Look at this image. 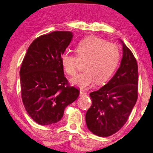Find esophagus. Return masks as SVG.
<instances>
[{
	"instance_id": "obj_1",
	"label": "esophagus",
	"mask_w": 153,
	"mask_h": 153,
	"mask_svg": "<svg viewBox=\"0 0 153 153\" xmlns=\"http://www.w3.org/2000/svg\"><path fill=\"white\" fill-rule=\"evenodd\" d=\"M79 95H80V97H85L86 96V93L84 91H80V92H79Z\"/></svg>"
}]
</instances>
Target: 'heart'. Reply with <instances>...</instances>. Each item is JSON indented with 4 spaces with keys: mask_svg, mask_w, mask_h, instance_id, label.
<instances>
[{
    "mask_svg": "<svg viewBox=\"0 0 153 153\" xmlns=\"http://www.w3.org/2000/svg\"><path fill=\"white\" fill-rule=\"evenodd\" d=\"M79 60H86L84 71L71 79L74 85L81 88L91 86L95 82L103 84L112 76L120 59V51L114 43L96 36H90L81 40L76 47ZM69 52H65L60 56L65 72L74 76L77 71L78 59Z\"/></svg>",
    "mask_w": 153,
    "mask_h": 153,
    "instance_id": "1",
    "label": "heart"
}]
</instances>
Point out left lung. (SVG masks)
<instances>
[{"label": "left lung", "mask_w": 153, "mask_h": 153, "mask_svg": "<svg viewBox=\"0 0 153 153\" xmlns=\"http://www.w3.org/2000/svg\"><path fill=\"white\" fill-rule=\"evenodd\" d=\"M123 58L114 76L98 91L90 93L92 105L86 114L88 129L99 137L118 131L137 99L138 68L135 58L122 41Z\"/></svg>", "instance_id": "1"}]
</instances>
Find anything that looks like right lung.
<instances>
[{
  "instance_id": "right-lung-1",
  "label": "right lung",
  "mask_w": 153,
  "mask_h": 153,
  "mask_svg": "<svg viewBox=\"0 0 153 153\" xmlns=\"http://www.w3.org/2000/svg\"><path fill=\"white\" fill-rule=\"evenodd\" d=\"M73 38L69 31H54L33 41L20 71L21 94L26 111L39 125L59 122L65 108L78 97L64 76L60 56Z\"/></svg>"
}]
</instances>
